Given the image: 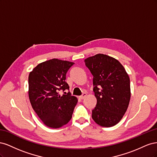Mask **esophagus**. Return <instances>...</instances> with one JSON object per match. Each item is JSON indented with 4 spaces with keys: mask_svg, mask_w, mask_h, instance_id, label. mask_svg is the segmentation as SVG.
<instances>
[{
    "mask_svg": "<svg viewBox=\"0 0 157 157\" xmlns=\"http://www.w3.org/2000/svg\"><path fill=\"white\" fill-rule=\"evenodd\" d=\"M87 96V94H86V93H83L82 94V96H79V98L80 99H83L85 97H86Z\"/></svg>",
    "mask_w": 157,
    "mask_h": 157,
    "instance_id": "obj_1",
    "label": "esophagus"
}]
</instances>
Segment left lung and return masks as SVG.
<instances>
[{
	"mask_svg": "<svg viewBox=\"0 0 157 157\" xmlns=\"http://www.w3.org/2000/svg\"><path fill=\"white\" fill-rule=\"evenodd\" d=\"M93 75V86L97 103L92 118L102 127H111L125 114L131 97L130 78L117 59L98 54L84 60Z\"/></svg>",
	"mask_w": 157,
	"mask_h": 157,
	"instance_id": "obj_1",
	"label": "left lung"
}]
</instances>
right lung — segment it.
Wrapping results in <instances>:
<instances>
[{
    "label": "right lung",
    "mask_w": 157,
    "mask_h": 157,
    "mask_svg": "<svg viewBox=\"0 0 157 157\" xmlns=\"http://www.w3.org/2000/svg\"><path fill=\"white\" fill-rule=\"evenodd\" d=\"M75 63L52 59L39 63L29 75V98L33 110L46 126L59 128L72 118L77 98L69 92L62 96L60 90H69L66 73Z\"/></svg>",
    "instance_id": "right-lung-1"
}]
</instances>
